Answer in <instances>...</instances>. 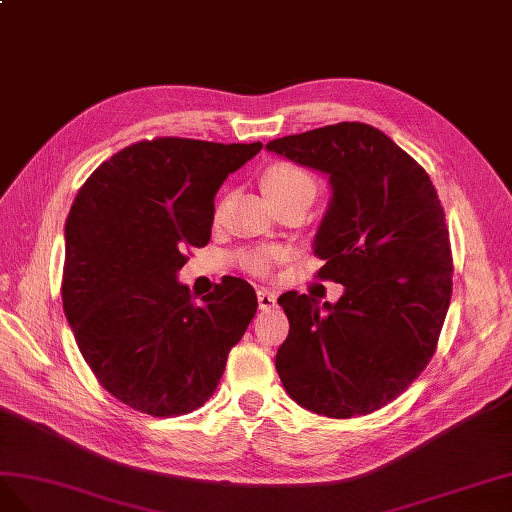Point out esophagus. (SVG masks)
I'll list each match as a JSON object with an SVG mask.
<instances>
[{"label": "esophagus", "instance_id": "esophagus-1", "mask_svg": "<svg viewBox=\"0 0 512 512\" xmlns=\"http://www.w3.org/2000/svg\"><path fill=\"white\" fill-rule=\"evenodd\" d=\"M257 302H259V309L261 311H270L276 306V296L268 289H259L257 291Z\"/></svg>", "mask_w": 512, "mask_h": 512}]
</instances>
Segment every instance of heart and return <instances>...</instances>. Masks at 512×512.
<instances>
[{
	"label": "heart",
	"mask_w": 512,
	"mask_h": 512,
	"mask_svg": "<svg viewBox=\"0 0 512 512\" xmlns=\"http://www.w3.org/2000/svg\"><path fill=\"white\" fill-rule=\"evenodd\" d=\"M261 184H264L266 195L276 206L296 197H315V182L311 175L291 163H276L268 167ZM287 255L289 248L285 246H257L242 255V266L253 274H266L272 270L276 261L285 259Z\"/></svg>",
	"instance_id": "obj_1"
}]
</instances>
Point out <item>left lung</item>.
<instances>
[{
	"instance_id": "left-lung-1",
	"label": "left lung",
	"mask_w": 512,
	"mask_h": 512,
	"mask_svg": "<svg viewBox=\"0 0 512 512\" xmlns=\"http://www.w3.org/2000/svg\"><path fill=\"white\" fill-rule=\"evenodd\" d=\"M266 148L330 178L315 236L319 279L345 287L337 304L287 291L289 334L276 373L298 405L354 418L388 405L427 367L452 294V255L437 191L382 130L341 122Z\"/></svg>"
}]
</instances>
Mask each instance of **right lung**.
<instances>
[{
	"mask_svg": "<svg viewBox=\"0 0 512 512\" xmlns=\"http://www.w3.org/2000/svg\"><path fill=\"white\" fill-rule=\"evenodd\" d=\"M261 148L139 141L105 160L72 201L64 313L100 386L137 412L169 418L206 403L257 313L246 281L229 276L197 304L178 270L186 248L210 242L218 188Z\"/></svg>",
	"mask_w": 512,
	"mask_h": 512,
	"instance_id": "right-lung-1",
	"label": "right lung"
}]
</instances>
